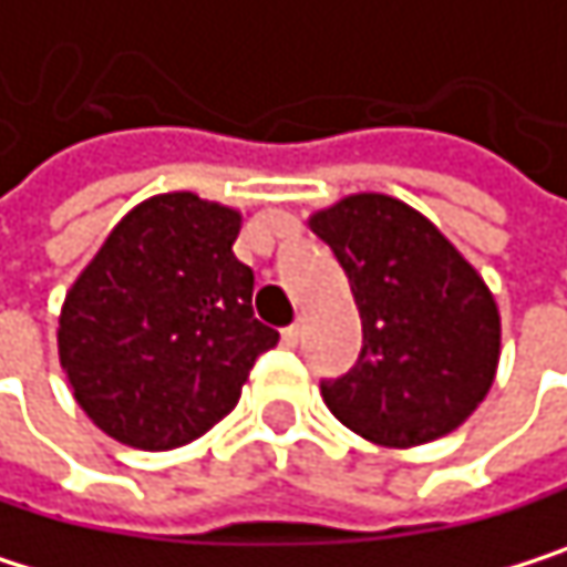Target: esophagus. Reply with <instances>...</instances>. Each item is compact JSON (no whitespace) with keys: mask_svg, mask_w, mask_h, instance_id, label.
<instances>
[{"mask_svg":"<svg viewBox=\"0 0 567 567\" xmlns=\"http://www.w3.org/2000/svg\"><path fill=\"white\" fill-rule=\"evenodd\" d=\"M284 343H287V347H297V343H300V323L284 327Z\"/></svg>","mask_w":567,"mask_h":567,"instance_id":"esophagus-1","label":"esophagus"}]
</instances>
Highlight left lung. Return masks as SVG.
I'll list each match as a JSON object with an SVG mask.
<instances>
[{"instance_id":"left-lung-1","label":"left lung","mask_w":567,"mask_h":567,"mask_svg":"<svg viewBox=\"0 0 567 567\" xmlns=\"http://www.w3.org/2000/svg\"><path fill=\"white\" fill-rule=\"evenodd\" d=\"M333 250L361 310L364 347L323 381L330 414L381 447L461 427L494 384L502 317L481 274L414 206L353 193L307 220Z\"/></svg>"}]
</instances>
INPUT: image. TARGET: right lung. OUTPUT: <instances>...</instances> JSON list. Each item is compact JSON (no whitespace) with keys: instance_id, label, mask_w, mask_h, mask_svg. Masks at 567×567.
<instances>
[{"instance_id":"right-lung-1","label":"right lung","mask_w":567,"mask_h":567,"mask_svg":"<svg viewBox=\"0 0 567 567\" xmlns=\"http://www.w3.org/2000/svg\"><path fill=\"white\" fill-rule=\"evenodd\" d=\"M244 217L196 193L133 206L69 287L59 364L90 421L140 451H173L224 421L280 333L254 317L234 257Z\"/></svg>"}]
</instances>
